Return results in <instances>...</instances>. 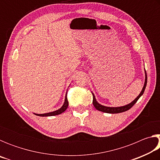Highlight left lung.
I'll list each match as a JSON object with an SVG mask.
<instances>
[{"mask_svg": "<svg viewBox=\"0 0 160 160\" xmlns=\"http://www.w3.org/2000/svg\"><path fill=\"white\" fill-rule=\"evenodd\" d=\"M147 81H148L147 73H146V71H145V85H144V87H143V88H142V90L141 91V92H140L139 95L137 97V98H135V99L133 100V101H132L131 103H130L129 104H127V105H126V106L120 107H108L102 106V105L99 104V103L96 101L95 97H94V94L92 93V96H93L92 103H93L94 107H95V109L100 111V112H105V113H121V112H126V111H128V110H129L130 109H131V108L132 106H133V105L135 104V103L137 102V101H138V99L140 98V97L142 95V94L144 93V91L145 90L146 85H147Z\"/></svg>", "mask_w": 160, "mask_h": 160, "instance_id": "8db88e82", "label": "left lung"}]
</instances>
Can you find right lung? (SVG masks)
I'll return each instance as SVG.
<instances>
[{"label":"right lung","mask_w":160,"mask_h":160,"mask_svg":"<svg viewBox=\"0 0 160 160\" xmlns=\"http://www.w3.org/2000/svg\"><path fill=\"white\" fill-rule=\"evenodd\" d=\"M68 107V98H67V95L66 96V98H65V102H64V104L61 109H59L57 111H55V112H50V113H43V114H37V113H35V114L37 115V116H56V115H58V114H61V113L64 112L66 110V109Z\"/></svg>","instance_id":"obj_1"}]
</instances>
